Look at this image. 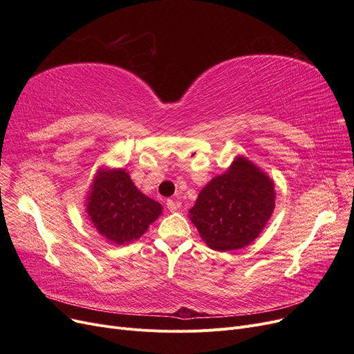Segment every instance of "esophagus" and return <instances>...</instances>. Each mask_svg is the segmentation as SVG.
I'll list each match as a JSON object with an SVG mask.
<instances>
[{
  "label": "esophagus",
  "mask_w": 354,
  "mask_h": 354,
  "mask_svg": "<svg viewBox=\"0 0 354 354\" xmlns=\"http://www.w3.org/2000/svg\"><path fill=\"white\" fill-rule=\"evenodd\" d=\"M166 207H167V209H169L171 212H176L178 208H179V202H176L174 199H167L166 201Z\"/></svg>",
  "instance_id": "obj_1"
}]
</instances>
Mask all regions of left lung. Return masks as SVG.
<instances>
[{
	"label": "left lung",
	"mask_w": 354,
	"mask_h": 354,
	"mask_svg": "<svg viewBox=\"0 0 354 354\" xmlns=\"http://www.w3.org/2000/svg\"><path fill=\"white\" fill-rule=\"evenodd\" d=\"M275 208L274 180L245 156L199 192L189 219L211 250L227 252L250 245Z\"/></svg>",
	"instance_id": "1"
}]
</instances>
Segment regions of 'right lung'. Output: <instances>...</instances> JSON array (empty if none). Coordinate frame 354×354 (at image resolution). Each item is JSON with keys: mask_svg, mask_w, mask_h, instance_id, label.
I'll list each match as a JSON object with an SVG mask.
<instances>
[{"mask_svg": "<svg viewBox=\"0 0 354 354\" xmlns=\"http://www.w3.org/2000/svg\"><path fill=\"white\" fill-rule=\"evenodd\" d=\"M159 202L142 194L129 172L103 166L93 178L86 212L93 228L107 243L126 245L140 238L162 215Z\"/></svg>", "mask_w": 354, "mask_h": 354, "instance_id": "obj_1", "label": "right lung"}]
</instances>
